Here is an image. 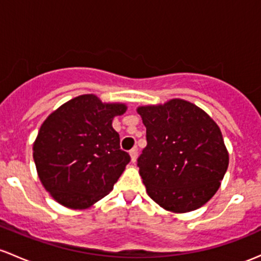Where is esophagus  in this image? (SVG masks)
Instances as JSON below:
<instances>
[{
    "mask_svg": "<svg viewBox=\"0 0 261 261\" xmlns=\"http://www.w3.org/2000/svg\"><path fill=\"white\" fill-rule=\"evenodd\" d=\"M130 156L131 163H136V159H138V147H134L133 150H130Z\"/></svg>",
    "mask_w": 261,
    "mask_h": 261,
    "instance_id": "1",
    "label": "esophagus"
}]
</instances>
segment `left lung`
<instances>
[{
  "label": "left lung",
  "mask_w": 261,
  "mask_h": 261,
  "mask_svg": "<svg viewBox=\"0 0 261 261\" xmlns=\"http://www.w3.org/2000/svg\"><path fill=\"white\" fill-rule=\"evenodd\" d=\"M147 145L138 159L140 176L156 204L172 213L201 207L220 188L229 153L216 122L181 98L140 106Z\"/></svg>",
  "instance_id": "8db88e82"
}]
</instances>
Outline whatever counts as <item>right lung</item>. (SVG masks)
<instances>
[{"instance_id": "add662e5", "label": "right lung", "mask_w": 261, "mask_h": 261, "mask_svg": "<svg viewBox=\"0 0 261 261\" xmlns=\"http://www.w3.org/2000/svg\"><path fill=\"white\" fill-rule=\"evenodd\" d=\"M125 103H103L81 95L55 110L41 125L34 160L41 182L51 196L70 209H87L114 189L130 163L112 127Z\"/></svg>"}]
</instances>
